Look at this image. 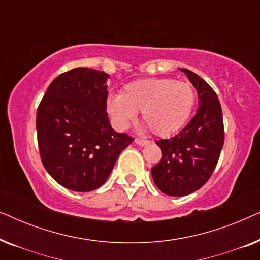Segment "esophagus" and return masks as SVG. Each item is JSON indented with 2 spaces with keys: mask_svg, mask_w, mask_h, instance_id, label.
<instances>
[{
  "mask_svg": "<svg viewBox=\"0 0 260 260\" xmlns=\"http://www.w3.org/2000/svg\"><path fill=\"white\" fill-rule=\"evenodd\" d=\"M135 143H136L137 145H141V147H144V145L149 144V141L148 140H142V138H136V140H135Z\"/></svg>",
  "mask_w": 260,
  "mask_h": 260,
  "instance_id": "obj_1",
  "label": "esophagus"
}]
</instances>
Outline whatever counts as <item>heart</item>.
<instances>
[{
    "label": "heart",
    "mask_w": 260,
    "mask_h": 260,
    "mask_svg": "<svg viewBox=\"0 0 260 260\" xmlns=\"http://www.w3.org/2000/svg\"><path fill=\"white\" fill-rule=\"evenodd\" d=\"M195 104V91L190 84L165 78H147L131 81L120 94L110 95L106 108L113 122L124 129L136 112L152 134L167 137L175 134L189 118Z\"/></svg>",
    "instance_id": "b5f03b06"
}]
</instances>
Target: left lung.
Listing matches in <instances>:
<instances>
[{
	"label": "left lung",
	"mask_w": 260,
	"mask_h": 260,
	"mask_svg": "<svg viewBox=\"0 0 260 260\" xmlns=\"http://www.w3.org/2000/svg\"><path fill=\"white\" fill-rule=\"evenodd\" d=\"M181 71L197 88L198 111L176 136L156 141L162 158L151 168L155 184L170 197H184L207 182L219 161L225 138L221 105L214 90L191 71Z\"/></svg>",
	"instance_id": "8db88e82"
}]
</instances>
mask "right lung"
<instances>
[{"mask_svg": "<svg viewBox=\"0 0 260 260\" xmlns=\"http://www.w3.org/2000/svg\"><path fill=\"white\" fill-rule=\"evenodd\" d=\"M109 77L86 67L60 74L38 108L42 165L70 190L91 191L101 187L120 152L134 141L110 125L106 112Z\"/></svg>", "mask_w": 260, "mask_h": 260, "instance_id": "1", "label": "right lung"}]
</instances>
